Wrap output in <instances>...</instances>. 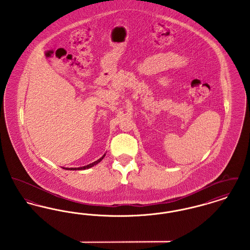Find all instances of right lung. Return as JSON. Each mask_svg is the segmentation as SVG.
Segmentation results:
<instances>
[{
  "instance_id": "obj_1",
  "label": "right lung",
  "mask_w": 250,
  "mask_h": 250,
  "mask_svg": "<svg viewBox=\"0 0 250 250\" xmlns=\"http://www.w3.org/2000/svg\"><path fill=\"white\" fill-rule=\"evenodd\" d=\"M105 155H103L102 157H100L98 160H96L95 162H93V163H91V164H89V165H87V166L81 167H63V168H65V169H70V170H79V169H86V168H90V167H92L93 166H95L96 164H98L104 157H105Z\"/></svg>"
}]
</instances>
